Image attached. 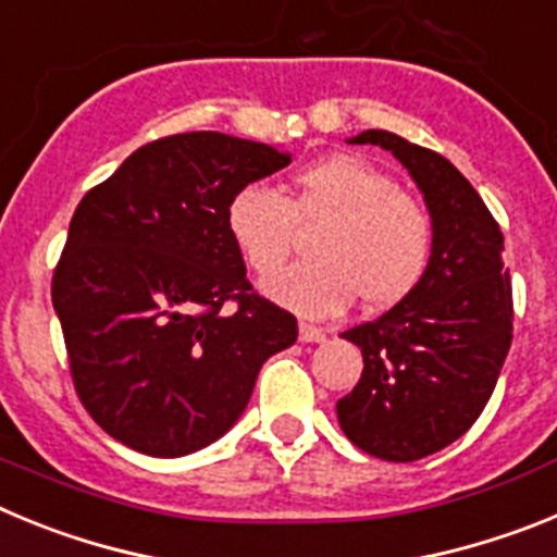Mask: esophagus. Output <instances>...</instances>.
Masks as SVG:
<instances>
[{"label":"esophagus","instance_id":"1","mask_svg":"<svg viewBox=\"0 0 557 557\" xmlns=\"http://www.w3.org/2000/svg\"><path fill=\"white\" fill-rule=\"evenodd\" d=\"M298 337H301L304 343H323V339H326V329L312 326V323H301V326H298Z\"/></svg>","mask_w":557,"mask_h":557}]
</instances>
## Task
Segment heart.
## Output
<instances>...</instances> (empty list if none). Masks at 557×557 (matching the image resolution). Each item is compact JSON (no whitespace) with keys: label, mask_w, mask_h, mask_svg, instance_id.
Instances as JSON below:
<instances>
[{"label":"heart","mask_w":557,"mask_h":557,"mask_svg":"<svg viewBox=\"0 0 557 557\" xmlns=\"http://www.w3.org/2000/svg\"><path fill=\"white\" fill-rule=\"evenodd\" d=\"M284 198L264 181L231 191L225 231L256 275H272L294 247L297 223L324 220L308 260L264 284L282 307L307 318H334L359 295L368 309L410 298L430 273L435 223L424 203L362 156H329L295 172Z\"/></svg>","instance_id":"heart-1"}]
</instances>
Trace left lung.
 I'll use <instances>...</instances> for the list:
<instances>
[{
  "mask_svg": "<svg viewBox=\"0 0 557 557\" xmlns=\"http://www.w3.org/2000/svg\"><path fill=\"white\" fill-rule=\"evenodd\" d=\"M351 141L391 150L424 191L435 223V253L421 287L376 321L343 332L366 366L337 401L339 426L371 457L412 462L466 435L494 393L513 339L505 236L441 152L387 131Z\"/></svg>",
  "mask_w": 557,
  "mask_h": 557,
  "instance_id": "left-lung-1",
  "label": "left lung"
}]
</instances>
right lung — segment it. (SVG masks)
Returning <instances> with one entry per match:
<instances>
[{
	"label": "right lung",
	"mask_w": 557,
	"mask_h": 557,
	"mask_svg": "<svg viewBox=\"0 0 557 557\" xmlns=\"http://www.w3.org/2000/svg\"><path fill=\"white\" fill-rule=\"evenodd\" d=\"M289 152L225 133L164 136L91 186L52 273L77 398L120 444L181 457L243 416L264 359L298 337L225 231L236 186Z\"/></svg>",
	"instance_id": "1"
}]
</instances>
